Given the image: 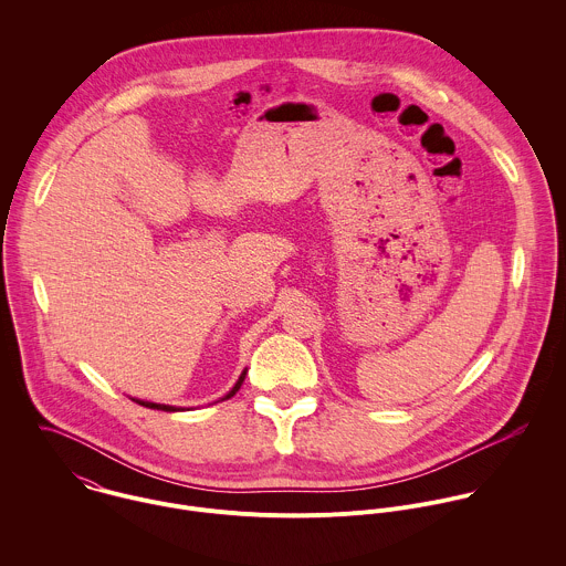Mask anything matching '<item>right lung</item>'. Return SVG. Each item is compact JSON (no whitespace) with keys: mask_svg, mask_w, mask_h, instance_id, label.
<instances>
[{"mask_svg":"<svg viewBox=\"0 0 566 566\" xmlns=\"http://www.w3.org/2000/svg\"><path fill=\"white\" fill-rule=\"evenodd\" d=\"M245 373H248V368H243L242 375H240V379L235 381V386L220 399V401H227V399H231V397H235V392L242 388L243 379H245ZM135 403L144 405V407H155V409H163V411H178V409H182V407H176V405H163V403H153V401H142V399H133ZM220 401H216V403H220Z\"/></svg>","mask_w":566,"mask_h":566,"instance_id":"add662e5","label":"right lung"}]
</instances>
